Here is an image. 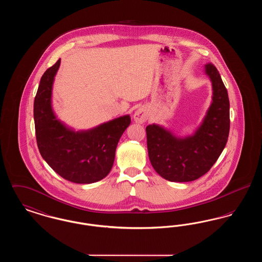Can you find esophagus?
<instances>
[{
  "label": "esophagus",
  "instance_id": "esophagus-1",
  "mask_svg": "<svg viewBox=\"0 0 262 262\" xmlns=\"http://www.w3.org/2000/svg\"><path fill=\"white\" fill-rule=\"evenodd\" d=\"M147 111H146V109L145 108H142V107H140V108H138L137 111L135 112V115H134V119H135V121L138 123V124H142V123H144V122H146V120H147Z\"/></svg>",
  "mask_w": 262,
  "mask_h": 262
}]
</instances>
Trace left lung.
Instances as JSON below:
<instances>
[{"label":"left lung","mask_w":262,"mask_h":262,"mask_svg":"<svg viewBox=\"0 0 262 262\" xmlns=\"http://www.w3.org/2000/svg\"><path fill=\"white\" fill-rule=\"evenodd\" d=\"M205 73L212 81L211 106L192 137L178 138L159 125L146 126L151 165L158 174L171 182H191L206 174L219 158L228 140V91L213 63L205 64Z\"/></svg>","instance_id":"obj_1"}]
</instances>
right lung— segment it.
Instances as JSON below:
<instances>
[{
    "label": "right lung",
    "instance_id": "add662e5",
    "mask_svg": "<svg viewBox=\"0 0 262 262\" xmlns=\"http://www.w3.org/2000/svg\"><path fill=\"white\" fill-rule=\"evenodd\" d=\"M61 59L42 75L34 99L38 149L43 159L62 178L75 184H91L112 169L115 152L130 124L128 115L88 132H74L59 122L51 107L52 85Z\"/></svg>",
    "mask_w": 262,
    "mask_h": 262
}]
</instances>
